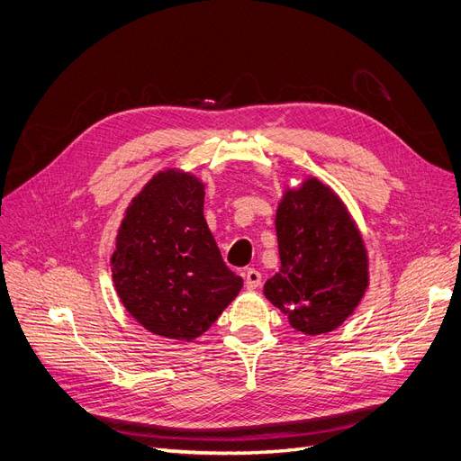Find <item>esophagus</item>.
<instances>
[{"label":"esophagus","instance_id":"1","mask_svg":"<svg viewBox=\"0 0 461 461\" xmlns=\"http://www.w3.org/2000/svg\"><path fill=\"white\" fill-rule=\"evenodd\" d=\"M261 272L255 270V268H248L246 270V287L248 289H257L261 285Z\"/></svg>","mask_w":461,"mask_h":461}]
</instances>
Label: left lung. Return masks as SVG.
<instances>
[{
	"instance_id": "left-lung-1",
	"label": "left lung",
	"mask_w": 461,
	"mask_h": 461,
	"mask_svg": "<svg viewBox=\"0 0 461 461\" xmlns=\"http://www.w3.org/2000/svg\"><path fill=\"white\" fill-rule=\"evenodd\" d=\"M280 272L265 297L304 335L340 327L369 287V257L356 221L318 177L287 189L276 212Z\"/></svg>"
}]
</instances>
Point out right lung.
I'll use <instances>...</instances> for the list:
<instances>
[{
	"mask_svg": "<svg viewBox=\"0 0 461 461\" xmlns=\"http://www.w3.org/2000/svg\"><path fill=\"white\" fill-rule=\"evenodd\" d=\"M117 294L155 335L191 342L242 289L204 219V183L162 170L132 198L112 255Z\"/></svg>",
	"mask_w": 461,
	"mask_h": 461,
	"instance_id": "add662e5",
	"label": "right lung"
}]
</instances>
